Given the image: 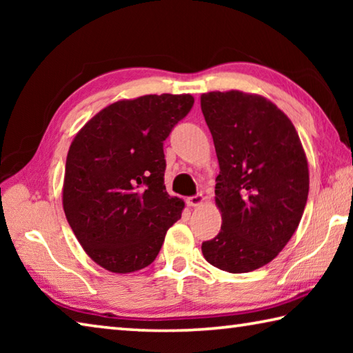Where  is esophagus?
Segmentation results:
<instances>
[{"mask_svg": "<svg viewBox=\"0 0 353 353\" xmlns=\"http://www.w3.org/2000/svg\"><path fill=\"white\" fill-rule=\"evenodd\" d=\"M202 202H204V196H202V194L191 196V198L187 199V204H188L190 207H198V205L202 204Z\"/></svg>", "mask_w": 353, "mask_h": 353, "instance_id": "esophagus-1", "label": "esophagus"}]
</instances>
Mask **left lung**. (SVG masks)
Listing matches in <instances>:
<instances>
[{
  "mask_svg": "<svg viewBox=\"0 0 353 353\" xmlns=\"http://www.w3.org/2000/svg\"><path fill=\"white\" fill-rule=\"evenodd\" d=\"M219 174L214 201L219 234L202 254L219 270L241 274L265 266L291 240L308 198V162L291 119L260 94H201Z\"/></svg>",
  "mask_w": 353,
  "mask_h": 353,
  "instance_id": "1",
  "label": "left lung"
}]
</instances>
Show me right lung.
<instances>
[{
    "label": "right lung",
    "mask_w": 353,
    "mask_h": 353,
    "mask_svg": "<svg viewBox=\"0 0 353 353\" xmlns=\"http://www.w3.org/2000/svg\"><path fill=\"white\" fill-rule=\"evenodd\" d=\"M191 94H145L98 112L71 141L62 204L90 259L115 274L151 265L183 201L165 187L163 141L193 107Z\"/></svg>",
    "instance_id": "obj_1"
}]
</instances>
